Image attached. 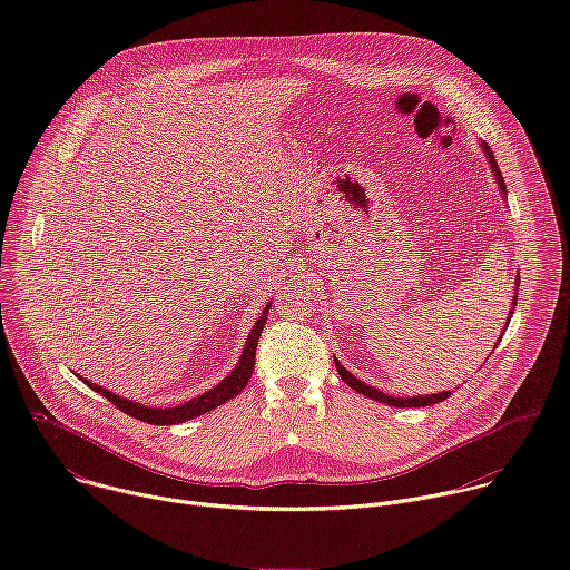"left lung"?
<instances>
[{
  "label": "left lung",
  "mask_w": 570,
  "mask_h": 570,
  "mask_svg": "<svg viewBox=\"0 0 570 570\" xmlns=\"http://www.w3.org/2000/svg\"><path fill=\"white\" fill-rule=\"evenodd\" d=\"M482 150H484L487 159H490L492 171H494V176H497V180H499V187H501V194L508 198L503 174H501V169H499V165H497V159H494L492 148L487 146V141H482ZM517 288H519V273H517ZM512 308H517V295H514ZM510 313H512V311H510ZM508 324H510V317H508ZM508 324L503 327V334H505V330H508ZM501 338H503V336H499V343H501ZM499 343L494 345V350L499 347ZM494 350H492L490 354H494ZM336 367H338L341 379H343L352 390H356V392H361V394H365V396H370V399H374V401H381V403H387V405H396V409H422V405L440 403V401H444V399H449V396H451V392H449V390H446V392H438V394H426V396H424V394H422V396H390V394H385V392H381V390H376V387L365 385L363 381H358V379H356L352 372H347L338 361H336Z\"/></svg>",
  "instance_id": "8db88e82"
}]
</instances>
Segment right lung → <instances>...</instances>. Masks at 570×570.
Wrapping results in <instances>:
<instances>
[{
	"label": "right lung",
	"instance_id": "obj_1",
	"mask_svg": "<svg viewBox=\"0 0 570 570\" xmlns=\"http://www.w3.org/2000/svg\"><path fill=\"white\" fill-rule=\"evenodd\" d=\"M268 311H271V302L266 304V308L262 311V315L257 317V322L253 324V330L246 338V347H243V354L236 363V367L218 383L214 385L212 390L203 392L200 396H194L180 405H176V409H148V405L139 403V401H130V399H124L115 392H108L106 387L92 383V381H86V385H90L95 392H99L101 396H106L108 401H112L117 409L135 420H141L146 424H155V426H169V424H183V422H189L194 417H200L214 409H218L220 403L234 399L243 387L248 385L253 372H255V354H257V343H259V336L264 332V324L268 320Z\"/></svg>",
	"mask_w": 570,
	"mask_h": 570
}]
</instances>
